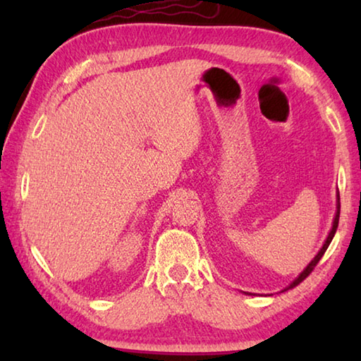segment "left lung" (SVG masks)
I'll return each instance as SVG.
<instances>
[{"label": "left lung", "instance_id": "left-lung-1", "mask_svg": "<svg viewBox=\"0 0 361 361\" xmlns=\"http://www.w3.org/2000/svg\"><path fill=\"white\" fill-rule=\"evenodd\" d=\"M336 216H334V221H333V228H331V231H329V234H328V237H326V240H325V243H323V247L320 248V252L315 255V258L309 262L307 264V267L304 269V271L299 274V276L293 280V282L286 286L285 290H290V288H293V286H296V285H299L302 282V280L309 276L310 272L314 271V267L319 264V261L322 259V256L325 255V252H326V248L329 247V243H331V240H333V237H334V234H336V229H338V223H339V213H341V202H339V194H338V204H336Z\"/></svg>", "mask_w": 361, "mask_h": 361}]
</instances>
